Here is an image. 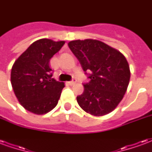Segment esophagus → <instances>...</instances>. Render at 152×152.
I'll return each mask as SVG.
<instances>
[{"instance_id":"34e87169","label":"esophagus","mask_w":152,"mask_h":152,"mask_svg":"<svg viewBox=\"0 0 152 152\" xmlns=\"http://www.w3.org/2000/svg\"><path fill=\"white\" fill-rule=\"evenodd\" d=\"M76 78H73L72 80H71V81H69L68 83H69L70 86H73L74 84H76Z\"/></svg>"}]
</instances>
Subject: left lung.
<instances>
[{
    "mask_svg": "<svg viewBox=\"0 0 152 152\" xmlns=\"http://www.w3.org/2000/svg\"><path fill=\"white\" fill-rule=\"evenodd\" d=\"M68 46L89 79L84 84L82 94L76 97L80 107L96 116L112 112L129 83L130 71L125 57L100 40H72Z\"/></svg>",
    "mask_w": 152,
    "mask_h": 152,
    "instance_id": "obj_1",
    "label": "left lung"
}]
</instances>
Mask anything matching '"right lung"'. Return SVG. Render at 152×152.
<instances>
[{
    "mask_svg": "<svg viewBox=\"0 0 152 152\" xmlns=\"http://www.w3.org/2000/svg\"><path fill=\"white\" fill-rule=\"evenodd\" d=\"M64 43L49 39L37 40L12 66L10 80L15 94L20 104L29 112L45 114L58 104L65 86L52 77L50 61Z\"/></svg>",
    "mask_w": 152,
    "mask_h": 152,
    "instance_id": "obj_1",
    "label": "right lung"
}]
</instances>
